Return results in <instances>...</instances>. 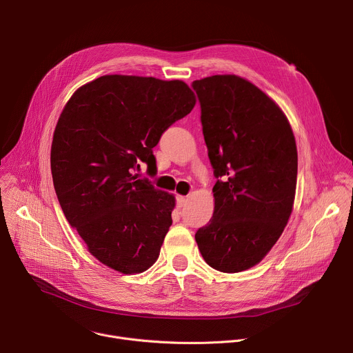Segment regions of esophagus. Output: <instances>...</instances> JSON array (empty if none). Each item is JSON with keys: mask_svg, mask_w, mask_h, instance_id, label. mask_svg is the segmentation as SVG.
I'll return each mask as SVG.
<instances>
[{"mask_svg": "<svg viewBox=\"0 0 353 353\" xmlns=\"http://www.w3.org/2000/svg\"><path fill=\"white\" fill-rule=\"evenodd\" d=\"M185 203H187V198L185 196H183V195H177L176 196V205H177V208H183L185 205Z\"/></svg>", "mask_w": 353, "mask_h": 353, "instance_id": "obj_1", "label": "esophagus"}]
</instances>
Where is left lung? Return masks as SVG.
Segmentation results:
<instances>
[{"mask_svg":"<svg viewBox=\"0 0 353 353\" xmlns=\"http://www.w3.org/2000/svg\"><path fill=\"white\" fill-rule=\"evenodd\" d=\"M208 158L218 179L214 215L195 233L205 263L221 272L259 264L292 214L297 149L272 99L236 75L194 81Z\"/></svg>","mask_w":353,"mask_h":353,"instance_id":"1","label":"left lung"}]
</instances>
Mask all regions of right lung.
<instances>
[{"label": "right lung", "mask_w": 353, "mask_h": 353, "mask_svg": "<svg viewBox=\"0 0 353 353\" xmlns=\"http://www.w3.org/2000/svg\"><path fill=\"white\" fill-rule=\"evenodd\" d=\"M195 105L183 81L105 75L65 105L52 143L54 190L68 223L105 265L139 274L158 260L174 196L132 173L157 169L162 134Z\"/></svg>", "instance_id": "1"}]
</instances>
